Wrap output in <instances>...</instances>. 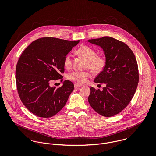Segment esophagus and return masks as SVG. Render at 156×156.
Instances as JSON below:
<instances>
[{
  "mask_svg": "<svg viewBox=\"0 0 156 156\" xmlns=\"http://www.w3.org/2000/svg\"><path fill=\"white\" fill-rule=\"evenodd\" d=\"M82 87V85H80V84H78V83H75L74 84V88H80Z\"/></svg>",
  "mask_w": 156,
  "mask_h": 156,
  "instance_id": "esophagus-1",
  "label": "esophagus"
}]
</instances>
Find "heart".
<instances>
[{
    "label": "heart",
    "instance_id": "heart-1",
    "mask_svg": "<svg viewBox=\"0 0 156 156\" xmlns=\"http://www.w3.org/2000/svg\"><path fill=\"white\" fill-rule=\"evenodd\" d=\"M77 53L87 60L86 68H89L95 74L101 73L106 66V57L103 55H97V51L89 45H84L80 47ZM64 65L66 68H69L72 66V56L70 54L65 56ZM90 76V72L89 71H75L68 75V79L77 83L83 84L88 81Z\"/></svg>",
    "mask_w": 156,
    "mask_h": 156
}]
</instances>
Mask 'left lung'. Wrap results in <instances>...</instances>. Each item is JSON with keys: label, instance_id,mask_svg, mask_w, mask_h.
<instances>
[{"label": "left lung", "instance_id": "left-lung-1", "mask_svg": "<svg viewBox=\"0 0 156 156\" xmlns=\"http://www.w3.org/2000/svg\"><path fill=\"white\" fill-rule=\"evenodd\" d=\"M101 47L107 59L104 70L94 79L105 83L100 89L90 88L88 101L98 114L110 117L124 109L131 101L139 82V70L136 57L124 43L110 37L88 40Z\"/></svg>", "mask_w": 156, "mask_h": 156}]
</instances>
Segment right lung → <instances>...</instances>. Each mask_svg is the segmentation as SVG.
Here are the masks:
<instances>
[{
    "label": "right lung",
    "instance_id": "right-lung-1",
    "mask_svg": "<svg viewBox=\"0 0 156 156\" xmlns=\"http://www.w3.org/2000/svg\"><path fill=\"white\" fill-rule=\"evenodd\" d=\"M79 43L43 37L23 51L16 66V81L23 104L33 114L52 117L66 105L74 88L73 82L66 80L59 88L49 84L58 79L63 81L64 58Z\"/></svg>",
    "mask_w": 156,
    "mask_h": 156
}]
</instances>
